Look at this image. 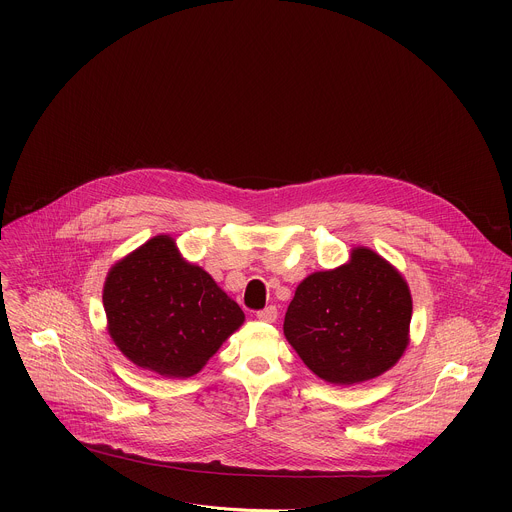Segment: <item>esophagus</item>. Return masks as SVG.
<instances>
[{
    "label": "esophagus",
    "instance_id": "1",
    "mask_svg": "<svg viewBox=\"0 0 512 512\" xmlns=\"http://www.w3.org/2000/svg\"><path fill=\"white\" fill-rule=\"evenodd\" d=\"M257 318L263 320V322H275L277 320V308L275 306H267V308L257 312Z\"/></svg>",
    "mask_w": 512,
    "mask_h": 512
}]
</instances>
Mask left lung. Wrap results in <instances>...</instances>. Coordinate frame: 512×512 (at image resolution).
Returning <instances> with one entry per match:
<instances>
[{
	"mask_svg": "<svg viewBox=\"0 0 512 512\" xmlns=\"http://www.w3.org/2000/svg\"><path fill=\"white\" fill-rule=\"evenodd\" d=\"M411 294L405 279L371 249L350 263L308 275L291 300L283 332L308 369L334 385L389 371L407 348Z\"/></svg>",
	"mask_w": 512,
	"mask_h": 512,
	"instance_id": "1",
	"label": "left lung"
}]
</instances>
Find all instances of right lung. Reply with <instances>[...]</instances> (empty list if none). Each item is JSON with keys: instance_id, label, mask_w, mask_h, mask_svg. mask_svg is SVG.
Segmentation results:
<instances>
[{"instance_id": "obj_1", "label": "right lung", "mask_w": 512, "mask_h": 512, "mask_svg": "<svg viewBox=\"0 0 512 512\" xmlns=\"http://www.w3.org/2000/svg\"><path fill=\"white\" fill-rule=\"evenodd\" d=\"M103 304L119 350L170 379L196 375L245 320L237 302L204 269L186 263L166 235L109 271Z\"/></svg>"}]
</instances>
